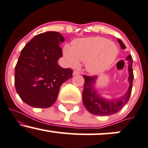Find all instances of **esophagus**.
<instances>
[{"label":"esophagus","instance_id":"esophagus-1","mask_svg":"<svg viewBox=\"0 0 148 148\" xmlns=\"http://www.w3.org/2000/svg\"><path fill=\"white\" fill-rule=\"evenodd\" d=\"M81 73H80V72H79V71H76V70H74V72H73V74L74 75H76V74H80Z\"/></svg>","mask_w":148,"mask_h":148}]
</instances>
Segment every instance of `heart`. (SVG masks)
<instances>
[{
	"label": "heart",
	"mask_w": 148,
	"mask_h": 148,
	"mask_svg": "<svg viewBox=\"0 0 148 148\" xmlns=\"http://www.w3.org/2000/svg\"><path fill=\"white\" fill-rule=\"evenodd\" d=\"M63 54L71 66L78 67L80 60L86 63L90 72L99 73L114 61L119 49L113 42L106 38L90 37L76 40L72 47L65 45Z\"/></svg>",
	"instance_id": "heart-1"
}]
</instances>
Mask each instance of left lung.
Here are the masks:
<instances>
[{
    "instance_id": "1",
    "label": "left lung",
    "mask_w": 148,
    "mask_h": 148,
    "mask_svg": "<svg viewBox=\"0 0 148 148\" xmlns=\"http://www.w3.org/2000/svg\"><path fill=\"white\" fill-rule=\"evenodd\" d=\"M119 43L120 44L122 49H125V46L120 39H118ZM129 63L128 72L129 78L128 81L130 83V87L127 92L123 96L119 99L112 101H107L102 99L99 96L94 89L93 84L97 79V76H86L83 75L84 77V88L83 92V104L88 112L94 115L98 116H108L118 112L125 106L129 101L131 95L132 89L133 74L132 69V58L131 55H129L126 58Z\"/></svg>"
}]
</instances>
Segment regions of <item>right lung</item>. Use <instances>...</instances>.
I'll list each match as a JSON object with an SVG mask.
<instances>
[{
    "label": "right lung",
    "mask_w": 148,
    "mask_h": 148,
    "mask_svg": "<svg viewBox=\"0 0 148 148\" xmlns=\"http://www.w3.org/2000/svg\"><path fill=\"white\" fill-rule=\"evenodd\" d=\"M59 32H47L30 40L21 50L16 65L14 84L21 99L33 108L52 106L61 85L72 77L73 70L58 65L63 56Z\"/></svg>",
    "instance_id": "1"
}]
</instances>
